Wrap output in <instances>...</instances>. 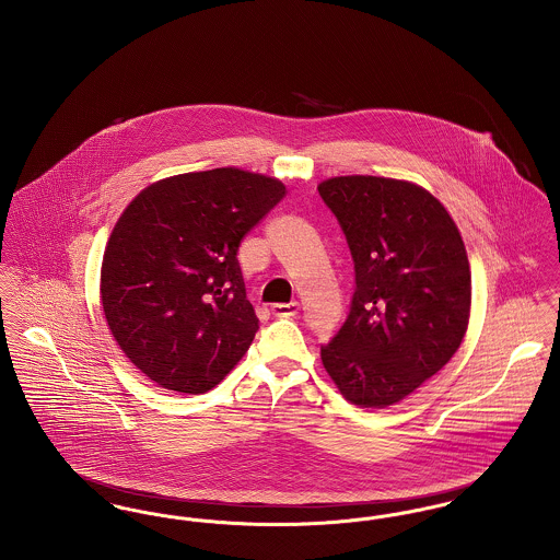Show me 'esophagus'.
<instances>
[{
  "instance_id": "34e87169",
  "label": "esophagus",
  "mask_w": 560,
  "mask_h": 560,
  "mask_svg": "<svg viewBox=\"0 0 560 560\" xmlns=\"http://www.w3.org/2000/svg\"><path fill=\"white\" fill-rule=\"evenodd\" d=\"M275 317H295L300 313V302H290V304H275L272 308Z\"/></svg>"
}]
</instances>
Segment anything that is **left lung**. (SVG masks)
Returning a JSON list of instances; mask_svg holds the SVG:
<instances>
[{"label":"left lung","mask_w":560,"mask_h":560,"mask_svg":"<svg viewBox=\"0 0 560 560\" xmlns=\"http://www.w3.org/2000/svg\"><path fill=\"white\" fill-rule=\"evenodd\" d=\"M354 262L350 311L320 359L340 393L388 407L455 354L470 317V267L447 210L428 190L377 176L319 185Z\"/></svg>","instance_id":"8db88e82"}]
</instances>
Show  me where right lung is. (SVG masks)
<instances>
[{"mask_svg": "<svg viewBox=\"0 0 560 560\" xmlns=\"http://www.w3.org/2000/svg\"><path fill=\"white\" fill-rule=\"evenodd\" d=\"M283 195L275 178L215 167L144 188L117 220L101 275L105 317L161 388L208 393L247 352L258 317L237 252Z\"/></svg>", "mask_w": 560, "mask_h": 560, "instance_id": "1", "label": "right lung"}]
</instances>
